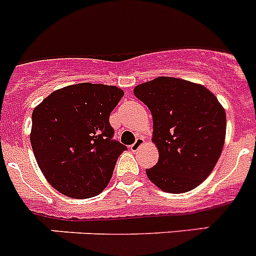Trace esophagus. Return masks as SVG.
Here are the masks:
<instances>
[{
    "instance_id": "esophagus-1",
    "label": "esophagus",
    "mask_w": 256,
    "mask_h": 256,
    "mask_svg": "<svg viewBox=\"0 0 256 256\" xmlns=\"http://www.w3.org/2000/svg\"><path fill=\"white\" fill-rule=\"evenodd\" d=\"M144 140L142 138V137H138V138H137L134 141V144H133L132 146H130V150H132V151H137L140 148H141V146H144Z\"/></svg>"
}]
</instances>
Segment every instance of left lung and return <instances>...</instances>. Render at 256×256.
<instances>
[{
    "mask_svg": "<svg viewBox=\"0 0 256 256\" xmlns=\"http://www.w3.org/2000/svg\"><path fill=\"white\" fill-rule=\"evenodd\" d=\"M134 96L150 108L152 142L159 162L146 169L162 191L183 194L209 177L226 138V112L204 86L173 76H158L134 87Z\"/></svg>",
    "mask_w": 256,
    "mask_h": 256,
    "instance_id": "1",
    "label": "left lung"
}]
</instances>
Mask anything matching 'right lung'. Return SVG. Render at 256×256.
Here are the masks:
<instances>
[{"mask_svg": "<svg viewBox=\"0 0 256 256\" xmlns=\"http://www.w3.org/2000/svg\"><path fill=\"white\" fill-rule=\"evenodd\" d=\"M124 92L79 83L47 96L32 114L30 144L48 183L62 195L88 198L108 186L126 148L112 140L108 116Z\"/></svg>", "mask_w": 256, "mask_h": 256, "instance_id": "add662e5", "label": "right lung"}]
</instances>
